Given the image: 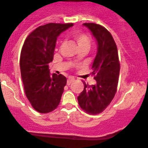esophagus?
<instances>
[{
    "label": "esophagus",
    "mask_w": 148,
    "mask_h": 148,
    "mask_svg": "<svg viewBox=\"0 0 148 148\" xmlns=\"http://www.w3.org/2000/svg\"><path fill=\"white\" fill-rule=\"evenodd\" d=\"M74 79H74V77H69V79H68V80H67V85H71V84L74 82Z\"/></svg>",
    "instance_id": "1"
}]
</instances>
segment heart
Wrapping results in <instances>:
<instances>
[{
	"mask_svg": "<svg viewBox=\"0 0 148 148\" xmlns=\"http://www.w3.org/2000/svg\"><path fill=\"white\" fill-rule=\"evenodd\" d=\"M73 38L77 43L79 47H86L89 49L91 44V38L88 34L82 32H77L73 34Z\"/></svg>",
	"mask_w": 148,
	"mask_h": 148,
	"instance_id": "heart-1",
	"label": "heart"
}]
</instances>
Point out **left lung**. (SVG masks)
Here are the masks:
<instances>
[{
  "label": "left lung",
  "mask_w": 148,
  "mask_h": 148,
  "mask_svg": "<svg viewBox=\"0 0 148 148\" xmlns=\"http://www.w3.org/2000/svg\"><path fill=\"white\" fill-rule=\"evenodd\" d=\"M97 40L98 52L92 66L91 74L96 84L88 85L77 97L79 107L90 114L102 112L111 103L117 91L120 74V61L117 45L112 36L103 26L84 23Z\"/></svg>",
  "instance_id": "obj_1"
}]
</instances>
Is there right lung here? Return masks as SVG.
Instances as JSON below:
<instances>
[{
    "mask_svg": "<svg viewBox=\"0 0 148 148\" xmlns=\"http://www.w3.org/2000/svg\"><path fill=\"white\" fill-rule=\"evenodd\" d=\"M72 23H48L36 27L25 40L20 54V71L25 93L33 108L48 113L57 108L66 85L62 74H49L55 43Z\"/></svg>",
    "mask_w": 148,
    "mask_h": 148,
    "instance_id": "1",
    "label": "right lung"
}]
</instances>
